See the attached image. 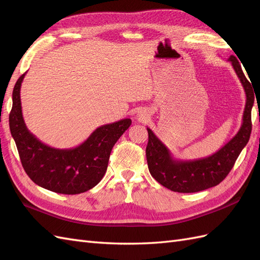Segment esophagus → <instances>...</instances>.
Here are the masks:
<instances>
[{"label":"esophagus","instance_id":"1","mask_svg":"<svg viewBox=\"0 0 260 260\" xmlns=\"http://www.w3.org/2000/svg\"><path fill=\"white\" fill-rule=\"evenodd\" d=\"M146 117H147V114H146L145 112H141V113L139 114V116H138V118H139V119H140L141 121H144V120L146 119Z\"/></svg>","mask_w":260,"mask_h":260}]
</instances>
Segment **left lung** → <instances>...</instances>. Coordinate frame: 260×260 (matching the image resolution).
Instances as JSON below:
<instances>
[{
    "label": "left lung",
    "instance_id": "1",
    "mask_svg": "<svg viewBox=\"0 0 260 260\" xmlns=\"http://www.w3.org/2000/svg\"><path fill=\"white\" fill-rule=\"evenodd\" d=\"M228 60L231 61L234 72L245 91L246 104L240 130L218 152L194 160L176 159L168 147L154 135L151 129L147 128L146 159L148 170L157 182L171 191L194 193L219 184L231 171L242 149L248 142L251 132V108L255 100L251 86L253 83L246 79L237 57L231 55Z\"/></svg>",
    "mask_w": 260,
    "mask_h": 260
}]
</instances>
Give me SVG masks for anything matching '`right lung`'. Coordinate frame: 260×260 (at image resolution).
I'll use <instances>...</instances> for the list:
<instances>
[{"mask_svg": "<svg viewBox=\"0 0 260 260\" xmlns=\"http://www.w3.org/2000/svg\"><path fill=\"white\" fill-rule=\"evenodd\" d=\"M25 76L14 86L10 113V129L23 169L36 184L52 192L73 195L89 191L104 177L113 146L130 127L131 119L101 125L74 148L51 147L38 140L23 121L20 86Z\"/></svg>", "mask_w": 260, "mask_h": 260, "instance_id": "1", "label": "right lung"}]
</instances>
